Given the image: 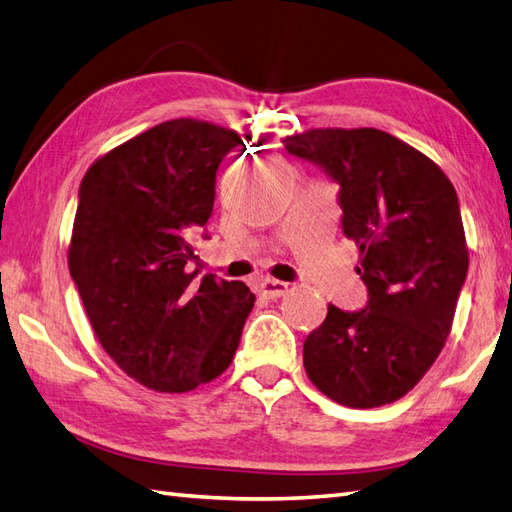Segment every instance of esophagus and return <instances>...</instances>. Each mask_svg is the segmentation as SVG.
Returning <instances> with one entry per match:
<instances>
[{
	"mask_svg": "<svg viewBox=\"0 0 512 512\" xmlns=\"http://www.w3.org/2000/svg\"><path fill=\"white\" fill-rule=\"evenodd\" d=\"M256 291L263 295V298H267V300H276V298H280V295H285L289 291V285H287V282H282V280L265 278V280L258 282Z\"/></svg>",
	"mask_w": 512,
	"mask_h": 512,
	"instance_id": "1",
	"label": "esophagus"
}]
</instances>
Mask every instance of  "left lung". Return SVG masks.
<instances>
[{
    "label": "left lung",
    "instance_id": "8db88e82",
    "mask_svg": "<svg viewBox=\"0 0 512 512\" xmlns=\"http://www.w3.org/2000/svg\"><path fill=\"white\" fill-rule=\"evenodd\" d=\"M339 186L342 230L368 289L359 311L328 304L306 337L304 368L328 399L379 407L436 361L469 271L456 188L410 144L379 129H313L282 140Z\"/></svg>",
    "mask_w": 512,
    "mask_h": 512
}]
</instances>
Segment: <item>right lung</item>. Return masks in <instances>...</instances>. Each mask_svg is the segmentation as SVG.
<instances>
[{
    "label": "right lung",
    "mask_w": 512,
    "mask_h": 512,
    "mask_svg": "<svg viewBox=\"0 0 512 512\" xmlns=\"http://www.w3.org/2000/svg\"><path fill=\"white\" fill-rule=\"evenodd\" d=\"M234 146V131L168 120L100 157L78 190L72 280L107 355L157 392L217 379L256 300L245 282L188 269Z\"/></svg>",
    "instance_id": "add662e5"
}]
</instances>
